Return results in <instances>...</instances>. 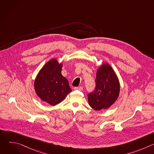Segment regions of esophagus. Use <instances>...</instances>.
Instances as JSON below:
<instances>
[{
    "label": "esophagus",
    "instance_id": "esophagus-1",
    "mask_svg": "<svg viewBox=\"0 0 154 154\" xmlns=\"http://www.w3.org/2000/svg\"><path fill=\"white\" fill-rule=\"evenodd\" d=\"M74 90H79V91H82L83 87L82 86H77L74 88Z\"/></svg>",
    "mask_w": 154,
    "mask_h": 154
}]
</instances>
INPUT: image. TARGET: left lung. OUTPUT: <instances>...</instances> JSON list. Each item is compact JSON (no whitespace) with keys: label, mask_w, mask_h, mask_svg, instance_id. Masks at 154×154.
<instances>
[{"label":"left lung","mask_w":154,"mask_h":154,"mask_svg":"<svg viewBox=\"0 0 154 154\" xmlns=\"http://www.w3.org/2000/svg\"><path fill=\"white\" fill-rule=\"evenodd\" d=\"M95 89L88 94V103L96 110L106 109L118 97L120 85L112 68L108 63L102 64L97 71Z\"/></svg>","instance_id":"left-lung-1"}]
</instances>
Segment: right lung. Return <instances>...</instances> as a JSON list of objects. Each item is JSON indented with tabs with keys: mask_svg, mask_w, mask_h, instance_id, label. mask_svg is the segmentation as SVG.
I'll use <instances>...</instances> for the list:
<instances>
[{
	"mask_svg": "<svg viewBox=\"0 0 154 154\" xmlns=\"http://www.w3.org/2000/svg\"><path fill=\"white\" fill-rule=\"evenodd\" d=\"M61 68L62 63L52 59L44 66L35 80L37 95L51 105L58 104L72 91L68 80L61 74Z\"/></svg>",
	"mask_w": 154,
	"mask_h": 154,
	"instance_id": "right-lung-1",
	"label": "right lung"
}]
</instances>
